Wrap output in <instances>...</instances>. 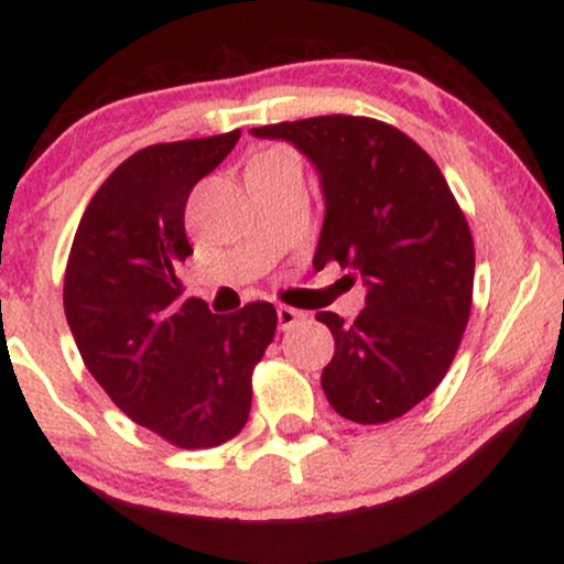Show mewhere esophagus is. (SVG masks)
<instances>
[{
	"instance_id": "34e87169",
	"label": "esophagus",
	"mask_w": 564,
	"mask_h": 564,
	"mask_svg": "<svg viewBox=\"0 0 564 564\" xmlns=\"http://www.w3.org/2000/svg\"><path fill=\"white\" fill-rule=\"evenodd\" d=\"M275 315H278V326H281L283 332H286V328L294 326V323H300V318H302L300 310L286 307V304H281V307L275 310Z\"/></svg>"
}]
</instances>
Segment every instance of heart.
<instances>
[{"label":"heart","instance_id":"heart-1","mask_svg":"<svg viewBox=\"0 0 564 564\" xmlns=\"http://www.w3.org/2000/svg\"><path fill=\"white\" fill-rule=\"evenodd\" d=\"M281 153H286V151H268V153H260V156H257V159H264V156H281Z\"/></svg>","mask_w":564,"mask_h":564}]
</instances>
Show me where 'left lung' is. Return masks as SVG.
<instances>
[{
  "label": "left lung",
  "instance_id": "1",
  "mask_svg": "<svg viewBox=\"0 0 564 564\" xmlns=\"http://www.w3.org/2000/svg\"><path fill=\"white\" fill-rule=\"evenodd\" d=\"M286 140L321 177L326 217L313 268L336 260L366 283L352 323L334 334L321 387L339 416L384 424L448 373L471 310L475 243L443 172L408 134L366 116H315L251 129Z\"/></svg>",
  "mask_w": 564,
  "mask_h": 564
}]
</instances>
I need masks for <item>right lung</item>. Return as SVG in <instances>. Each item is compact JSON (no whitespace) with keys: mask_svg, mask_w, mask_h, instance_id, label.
<instances>
[{"mask_svg":"<svg viewBox=\"0 0 564 564\" xmlns=\"http://www.w3.org/2000/svg\"><path fill=\"white\" fill-rule=\"evenodd\" d=\"M241 132L142 148L100 185L76 228L63 307L84 366L132 422L177 448H215L243 430L251 371L275 336V307L215 315L180 300L193 254L185 204Z\"/></svg>","mask_w":564,"mask_h":564,"instance_id":"right-lung-1","label":"right lung"}]
</instances>
